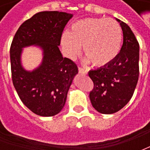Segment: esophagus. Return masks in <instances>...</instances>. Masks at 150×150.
<instances>
[{
	"instance_id": "esophagus-1",
	"label": "esophagus",
	"mask_w": 150,
	"mask_h": 150,
	"mask_svg": "<svg viewBox=\"0 0 150 150\" xmlns=\"http://www.w3.org/2000/svg\"><path fill=\"white\" fill-rule=\"evenodd\" d=\"M79 72L81 73V74H88V70L86 68H83V67H79Z\"/></svg>"
}]
</instances>
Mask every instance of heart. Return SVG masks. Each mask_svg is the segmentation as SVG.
I'll return each mask as SVG.
<instances>
[{"label": "heart", "instance_id": "obj_1", "mask_svg": "<svg viewBox=\"0 0 150 150\" xmlns=\"http://www.w3.org/2000/svg\"><path fill=\"white\" fill-rule=\"evenodd\" d=\"M60 42L69 58H75L83 45L85 55L94 65L102 67L118 55L122 44V30L111 18H83L73 22L69 32L62 33Z\"/></svg>", "mask_w": 150, "mask_h": 150}]
</instances>
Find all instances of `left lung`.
Segmentation results:
<instances>
[{
  "label": "left lung",
  "mask_w": 150,
  "mask_h": 150,
  "mask_svg": "<svg viewBox=\"0 0 150 150\" xmlns=\"http://www.w3.org/2000/svg\"><path fill=\"white\" fill-rule=\"evenodd\" d=\"M123 31V45L110 63L88 72L93 82L89 97L95 109L112 114L128 104L139 77V43L128 25L119 19Z\"/></svg>",
  "instance_id": "1"
}]
</instances>
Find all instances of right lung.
<instances>
[{"label": "right lung", "mask_w": 150, "mask_h": 150, "mask_svg": "<svg viewBox=\"0 0 150 150\" xmlns=\"http://www.w3.org/2000/svg\"><path fill=\"white\" fill-rule=\"evenodd\" d=\"M72 14L43 11L24 21L10 46L12 80L19 98L26 107L41 116H52L62 110L78 67L59 50L63 30ZM37 45L43 50V60L33 72L21 65L22 48Z\"/></svg>", "instance_id": "obj_1"}]
</instances>
